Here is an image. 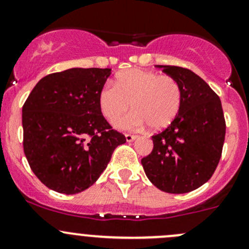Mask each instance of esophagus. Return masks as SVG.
<instances>
[{"label":"esophagus","instance_id":"obj_1","mask_svg":"<svg viewBox=\"0 0 249 249\" xmlns=\"http://www.w3.org/2000/svg\"><path fill=\"white\" fill-rule=\"evenodd\" d=\"M125 139H126L127 142H132L134 140L137 139L136 135H131V134H126L125 135Z\"/></svg>","mask_w":249,"mask_h":249}]
</instances>
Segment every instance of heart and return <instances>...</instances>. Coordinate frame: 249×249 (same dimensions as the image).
I'll use <instances>...</instances> for the list:
<instances>
[{"instance_id":"heart-1","label":"heart","mask_w":249,"mask_h":249,"mask_svg":"<svg viewBox=\"0 0 249 249\" xmlns=\"http://www.w3.org/2000/svg\"><path fill=\"white\" fill-rule=\"evenodd\" d=\"M134 110L115 122L120 130H139L149 125L155 131L173 122L182 106V89L170 76L145 70H127L117 74L114 84H106L99 92V106L109 122L129 109Z\"/></svg>"}]
</instances>
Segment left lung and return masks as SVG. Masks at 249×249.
<instances>
[{
  "mask_svg": "<svg viewBox=\"0 0 249 249\" xmlns=\"http://www.w3.org/2000/svg\"><path fill=\"white\" fill-rule=\"evenodd\" d=\"M155 67L179 83L182 106L171 124L152 136V153L141 162L158 189L184 194L205 184L217 169L225 139L222 102L210 85L190 70Z\"/></svg>",
  "mask_w": 249,
  "mask_h": 249,
  "instance_id": "obj_1",
  "label": "left lung"
}]
</instances>
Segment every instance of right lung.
<instances>
[{"mask_svg":"<svg viewBox=\"0 0 249 249\" xmlns=\"http://www.w3.org/2000/svg\"><path fill=\"white\" fill-rule=\"evenodd\" d=\"M110 69H74L48 74L22 106L24 153L46 187L78 194L106 170L126 142L102 115L99 92Z\"/></svg>","mask_w":249,"mask_h":249,"instance_id":"1","label":"right lung"}]
</instances>
